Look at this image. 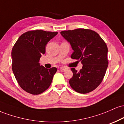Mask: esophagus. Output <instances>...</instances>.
Here are the masks:
<instances>
[{"label":"esophagus","instance_id":"34e87169","mask_svg":"<svg viewBox=\"0 0 124 124\" xmlns=\"http://www.w3.org/2000/svg\"><path fill=\"white\" fill-rule=\"evenodd\" d=\"M60 70L62 71H65L66 70H67V69L65 68H63V67H62V68H60Z\"/></svg>","mask_w":124,"mask_h":124}]
</instances>
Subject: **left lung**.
I'll list each match as a JSON object with an SVG mask.
<instances>
[{
	"label": "left lung",
	"instance_id": "1",
	"mask_svg": "<svg viewBox=\"0 0 124 124\" xmlns=\"http://www.w3.org/2000/svg\"><path fill=\"white\" fill-rule=\"evenodd\" d=\"M61 34L73 50L71 58L81 61L83 65L79 72L71 68L73 77L69 80L70 86L78 93L91 92L101 83L107 69L106 42L96 32L89 29L62 31Z\"/></svg>",
	"mask_w": 124,
	"mask_h": 124
}]
</instances>
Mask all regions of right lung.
Masks as SVG:
<instances>
[{
	"label": "right lung",
	"instance_id": "right-lung-1",
	"mask_svg": "<svg viewBox=\"0 0 124 124\" xmlns=\"http://www.w3.org/2000/svg\"><path fill=\"white\" fill-rule=\"evenodd\" d=\"M57 32L29 31L18 38L12 51V70L21 89L32 94H39L49 87L56 68L41 66L39 59L45 47Z\"/></svg>",
	"mask_w": 124,
	"mask_h": 124
}]
</instances>
